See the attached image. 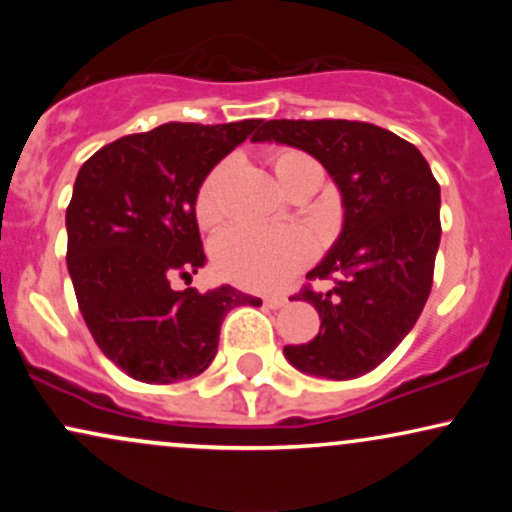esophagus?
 <instances>
[{"label": "esophagus", "instance_id": "34e87169", "mask_svg": "<svg viewBox=\"0 0 512 512\" xmlns=\"http://www.w3.org/2000/svg\"><path fill=\"white\" fill-rule=\"evenodd\" d=\"M286 303H289V298H286V296H267V298H264V305H267V308H272V310L284 308Z\"/></svg>", "mask_w": 512, "mask_h": 512}]
</instances>
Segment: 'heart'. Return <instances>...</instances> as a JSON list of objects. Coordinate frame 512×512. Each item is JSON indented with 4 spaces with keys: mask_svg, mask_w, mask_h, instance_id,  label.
I'll list each match as a JSON object with an SVG mask.
<instances>
[{
    "mask_svg": "<svg viewBox=\"0 0 512 512\" xmlns=\"http://www.w3.org/2000/svg\"><path fill=\"white\" fill-rule=\"evenodd\" d=\"M272 168L281 185L296 182L308 170H320L303 151L279 149L272 154ZM228 161L209 170L195 199V214L202 226H216L223 219V180ZM315 245L301 228L240 226L223 231L214 243V262L219 272L233 284L250 291L281 289L293 274L313 260Z\"/></svg>",
    "mask_w": 512,
    "mask_h": 512,
    "instance_id": "1",
    "label": "heart"
}]
</instances>
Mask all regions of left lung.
Returning a JSON list of instances; mask_svg holds the SVG:
<instances>
[{"label":"left lung","instance_id":"1","mask_svg":"<svg viewBox=\"0 0 512 512\" xmlns=\"http://www.w3.org/2000/svg\"><path fill=\"white\" fill-rule=\"evenodd\" d=\"M252 142L301 149L325 166L342 195L339 238L308 279L315 305L313 342L284 346L301 373L351 380L385 361L411 332L428 301L440 245V185L414 144L390 129L351 120H269Z\"/></svg>","mask_w":512,"mask_h":512}]
</instances>
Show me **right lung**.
Here are the masks:
<instances>
[{
	"mask_svg": "<svg viewBox=\"0 0 512 512\" xmlns=\"http://www.w3.org/2000/svg\"><path fill=\"white\" fill-rule=\"evenodd\" d=\"M262 125L168 122L103 146L76 175L67 207V267L88 330L142 383L195 378L219 349L223 317L260 298L223 284L175 291L207 255L195 199L209 170Z\"/></svg>",
	"mask_w": 512,
	"mask_h": 512,
	"instance_id": "1",
	"label": "right lung"
}]
</instances>
